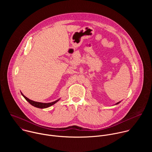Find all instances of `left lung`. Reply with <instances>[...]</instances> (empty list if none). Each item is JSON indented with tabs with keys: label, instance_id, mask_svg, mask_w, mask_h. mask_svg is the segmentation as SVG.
Instances as JSON below:
<instances>
[{
	"label": "left lung",
	"instance_id": "8db88e82",
	"mask_svg": "<svg viewBox=\"0 0 152 152\" xmlns=\"http://www.w3.org/2000/svg\"><path fill=\"white\" fill-rule=\"evenodd\" d=\"M120 102H121V101H120V102H117V103H115V104H114V105H116V104H119V103H120Z\"/></svg>",
	"mask_w": 152,
	"mask_h": 152
}]
</instances>
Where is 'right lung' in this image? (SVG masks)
Returning a JSON list of instances; mask_svg holds the SVG:
<instances>
[{
	"instance_id": "add662e5",
	"label": "right lung",
	"mask_w": 152,
	"mask_h": 152,
	"mask_svg": "<svg viewBox=\"0 0 152 152\" xmlns=\"http://www.w3.org/2000/svg\"><path fill=\"white\" fill-rule=\"evenodd\" d=\"M21 95H22L23 96V97L26 99V100L27 102H28L31 105L34 106V107H38V108H41V109H44V108H47L48 107H50L52 105H53L54 104H55L56 102H58L59 100H60V98L54 102H50V103H42V102H35L34 100H30L29 99H28V97H26L22 93H21L20 91Z\"/></svg>"
}]
</instances>
